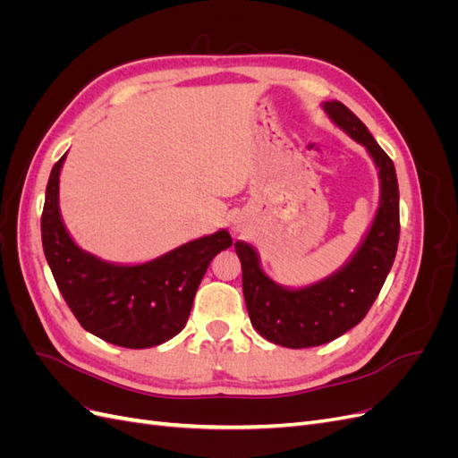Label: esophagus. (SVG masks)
<instances>
[{
	"instance_id": "34e87169",
	"label": "esophagus",
	"mask_w": 458,
	"mask_h": 458,
	"mask_svg": "<svg viewBox=\"0 0 458 458\" xmlns=\"http://www.w3.org/2000/svg\"><path fill=\"white\" fill-rule=\"evenodd\" d=\"M234 229H237V231H241V227H234Z\"/></svg>"
}]
</instances>
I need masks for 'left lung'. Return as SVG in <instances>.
<instances>
[{
	"label": "left lung",
	"mask_w": 458,
	"mask_h": 458,
	"mask_svg": "<svg viewBox=\"0 0 458 458\" xmlns=\"http://www.w3.org/2000/svg\"><path fill=\"white\" fill-rule=\"evenodd\" d=\"M321 106L335 126L367 148L378 170L380 200L361 242L335 273L300 288L275 283L261 269L256 248L234 242L252 327L266 340L293 350L327 344L363 321L394 266L399 242V187L392 158L344 103L325 101Z\"/></svg>",
	"instance_id": "8db88e82"
}]
</instances>
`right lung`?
Masks as SVG:
<instances>
[{"label": "right lung", "instance_id": "right-lung-1", "mask_svg": "<svg viewBox=\"0 0 458 458\" xmlns=\"http://www.w3.org/2000/svg\"><path fill=\"white\" fill-rule=\"evenodd\" d=\"M66 155L53 165L41 214V242L64 301L91 335L130 350L155 348L187 325L197 288L216 254L233 244L227 229L189 241L143 263H114L80 248L59 206Z\"/></svg>", "mask_w": 458, "mask_h": 458}]
</instances>
